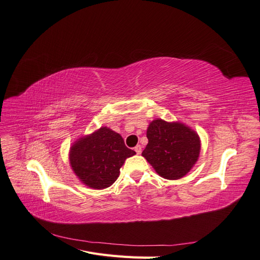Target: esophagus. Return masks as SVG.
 <instances>
[{"label":"esophagus","instance_id":"1","mask_svg":"<svg viewBox=\"0 0 260 260\" xmlns=\"http://www.w3.org/2000/svg\"><path fill=\"white\" fill-rule=\"evenodd\" d=\"M135 151H136V153H137L138 155H140L141 153H142V147H141V145H137V146L135 147Z\"/></svg>","mask_w":260,"mask_h":260}]
</instances>
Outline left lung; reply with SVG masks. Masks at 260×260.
I'll list each match as a JSON object with an SVG mask.
<instances>
[{
    "label": "left lung",
    "mask_w": 260,
    "mask_h": 260,
    "mask_svg": "<svg viewBox=\"0 0 260 260\" xmlns=\"http://www.w3.org/2000/svg\"><path fill=\"white\" fill-rule=\"evenodd\" d=\"M146 137L148 143L142 156L165 179H181L199 159L200 137L184 123L155 119L148 124Z\"/></svg>",
    "instance_id": "1"
}]
</instances>
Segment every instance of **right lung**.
<instances>
[{
	"label": "right lung",
	"instance_id": "add662e5",
	"mask_svg": "<svg viewBox=\"0 0 260 260\" xmlns=\"http://www.w3.org/2000/svg\"><path fill=\"white\" fill-rule=\"evenodd\" d=\"M135 154L124 145L119 133L102 127L76 141L70 147L69 161L82 183L102 190L115 182L124 160Z\"/></svg>",
	"mask_w": 260,
	"mask_h": 260
}]
</instances>
